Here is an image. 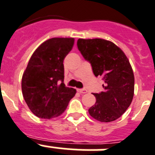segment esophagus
<instances>
[{
	"instance_id": "1",
	"label": "esophagus",
	"mask_w": 155,
	"mask_h": 155,
	"mask_svg": "<svg viewBox=\"0 0 155 155\" xmlns=\"http://www.w3.org/2000/svg\"><path fill=\"white\" fill-rule=\"evenodd\" d=\"M77 91L80 92V94H86L87 92V91L85 89H77Z\"/></svg>"
}]
</instances>
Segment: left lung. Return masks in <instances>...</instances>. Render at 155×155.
Listing matches in <instances>:
<instances>
[{
	"label": "left lung",
	"instance_id": "8db88e82",
	"mask_svg": "<svg viewBox=\"0 0 155 155\" xmlns=\"http://www.w3.org/2000/svg\"><path fill=\"white\" fill-rule=\"evenodd\" d=\"M77 46L94 75L105 82L104 91L93 94L96 102L88 110L90 115L98 121H114L124 114L133 98L135 78L129 61L121 49L108 40L79 38Z\"/></svg>",
	"mask_w": 155,
	"mask_h": 155
}]
</instances>
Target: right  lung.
Instances as JSON below:
<instances>
[{
	"label": "right lung",
	"instance_id": "obj_1",
	"mask_svg": "<svg viewBox=\"0 0 155 155\" xmlns=\"http://www.w3.org/2000/svg\"><path fill=\"white\" fill-rule=\"evenodd\" d=\"M73 38H53L41 43L31 56L22 77V93L38 117L61 115L76 93L64 84L63 61L73 47Z\"/></svg>",
	"mask_w": 155,
	"mask_h": 155
}]
</instances>
